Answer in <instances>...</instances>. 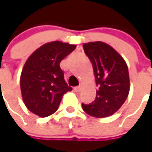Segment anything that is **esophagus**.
Returning a JSON list of instances; mask_svg holds the SVG:
<instances>
[{
  "instance_id": "obj_1",
  "label": "esophagus",
  "mask_w": 152,
  "mask_h": 152,
  "mask_svg": "<svg viewBox=\"0 0 152 152\" xmlns=\"http://www.w3.org/2000/svg\"><path fill=\"white\" fill-rule=\"evenodd\" d=\"M81 87H82L81 85L76 86V87H74V88H73V90H74V91H75V92H79V91H80V90H81Z\"/></svg>"
}]
</instances>
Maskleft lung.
Segmentation results:
<instances>
[{
    "mask_svg": "<svg viewBox=\"0 0 152 152\" xmlns=\"http://www.w3.org/2000/svg\"><path fill=\"white\" fill-rule=\"evenodd\" d=\"M85 53L92 63L98 87L94 102L82 107L96 118L114 114L124 103L129 92V75L124 59L109 45L102 41L83 45Z\"/></svg>",
    "mask_w": 152,
    "mask_h": 152,
    "instance_id": "8db88e82",
    "label": "left lung"
}]
</instances>
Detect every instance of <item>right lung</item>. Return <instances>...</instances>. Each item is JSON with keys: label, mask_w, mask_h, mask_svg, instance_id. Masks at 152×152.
<instances>
[{"label": "right lung", "mask_w": 152, "mask_h": 152, "mask_svg": "<svg viewBox=\"0 0 152 152\" xmlns=\"http://www.w3.org/2000/svg\"><path fill=\"white\" fill-rule=\"evenodd\" d=\"M76 45L52 41L33 52L23 67L20 77L22 97L27 108L39 117L56 113L61 98L72 91L64 80L60 62Z\"/></svg>", "instance_id": "right-lung-1"}]
</instances>
